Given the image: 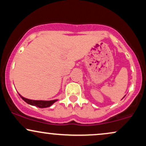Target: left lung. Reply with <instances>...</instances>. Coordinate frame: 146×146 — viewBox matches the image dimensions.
Listing matches in <instances>:
<instances>
[{"label":"left lung","mask_w":146,"mask_h":146,"mask_svg":"<svg viewBox=\"0 0 146 146\" xmlns=\"http://www.w3.org/2000/svg\"><path fill=\"white\" fill-rule=\"evenodd\" d=\"M123 98H124V97H123Z\"/></svg>","instance_id":"left-lung-1"}]
</instances>
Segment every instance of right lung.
I'll list each match as a JSON object with an SVG mask.
<instances>
[{"label":"right lung","mask_w":146,"mask_h":146,"mask_svg":"<svg viewBox=\"0 0 146 146\" xmlns=\"http://www.w3.org/2000/svg\"><path fill=\"white\" fill-rule=\"evenodd\" d=\"M19 95L20 97H21V98L27 104H29L30 105L35 106L36 107H39V108H47V107L51 106L53 104H54L55 102L58 101V100H50V101H44V100H29V99L24 98V97L22 96L21 94H19Z\"/></svg>","instance_id":"add662e5"}]
</instances>
